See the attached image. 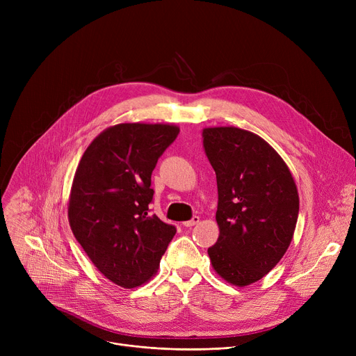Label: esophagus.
I'll use <instances>...</instances> for the list:
<instances>
[{
	"label": "esophagus",
	"mask_w": 356,
	"mask_h": 356,
	"mask_svg": "<svg viewBox=\"0 0 356 356\" xmlns=\"http://www.w3.org/2000/svg\"><path fill=\"white\" fill-rule=\"evenodd\" d=\"M199 216H193L191 220H186V222H183V227H186V228H191V227H195L196 223H199Z\"/></svg>",
	"instance_id": "obj_1"
}]
</instances>
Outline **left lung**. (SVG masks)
Returning <instances> with one entry per match:
<instances>
[{
  "instance_id": "obj_1",
  "label": "left lung",
  "mask_w": 356,
  "mask_h": 356,
  "mask_svg": "<svg viewBox=\"0 0 356 356\" xmlns=\"http://www.w3.org/2000/svg\"><path fill=\"white\" fill-rule=\"evenodd\" d=\"M216 173L219 238L208 250L215 271L244 287L286 254L298 216V193L284 160L261 137L235 127L203 129Z\"/></svg>"
}]
</instances>
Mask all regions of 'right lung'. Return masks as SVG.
<instances>
[{
  "mask_svg": "<svg viewBox=\"0 0 356 356\" xmlns=\"http://www.w3.org/2000/svg\"><path fill=\"white\" fill-rule=\"evenodd\" d=\"M179 131L167 124L109 127L89 144L74 173L72 232L95 267L121 287L148 282L176 234L148 208L152 173Z\"/></svg>",
  "mask_w": 356,
  "mask_h": 356,
  "instance_id": "obj_1",
  "label": "right lung"
}]
</instances>
